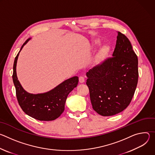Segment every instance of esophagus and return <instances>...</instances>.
<instances>
[{
	"label": "esophagus",
	"mask_w": 155,
	"mask_h": 155,
	"mask_svg": "<svg viewBox=\"0 0 155 155\" xmlns=\"http://www.w3.org/2000/svg\"><path fill=\"white\" fill-rule=\"evenodd\" d=\"M79 81L81 83H83L84 81V78L83 76L81 75V76L79 77Z\"/></svg>",
	"instance_id": "1"
}]
</instances>
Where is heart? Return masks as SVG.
<instances>
[{"label":"heart","instance_id":"obj_1","mask_svg":"<svg viewBox=\"0 0 155 155\" xmlns=\"http://www.w3.org/2000/svg\"><path fill=\"white\" fill-rule=\"evenodd\" d=\"M107 50H108V48H107V47H104L103 48V49H102L103 52H106Z\"/></svg>","mask_w":155,"mask_h":155}]
</instances>
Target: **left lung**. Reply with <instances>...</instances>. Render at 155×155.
<instances>
[{
    "label": "left lung",
    "instance_id": "left-lung-1",
    "mask_svg": "<svg viewBox=\"0 0 155 155\" xmlns=\"http://www.w3.org/2000/svg\"><path fill=\"white\" fill-rule=\"evenodd\" d=\"M117 38L112 57L86 73L93 108L104 117L116 115L126 108L138 82L137 56L125 35L118 32Z\"/></svg>",
    "mask_w": 155,
    "mask_h": 155
}]
</instances>
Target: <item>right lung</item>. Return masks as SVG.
I'll use <instances>...</instances> for the list:
<instances>
[{"instance_id":"add662e5","label":"right lung","mask_w":155,"mask_h":155,"mask_svg":"<svg viewBox=\"0 0 155 155\" xmlns=\"http://www.w3.org/2000/svg\"><path fill=\"white\" fill-rule=\"evenodd\" d=\"M30 40L28 39L22 45ZM19 52L15 57L12 75L16 88V96L19 106L28 115L40 121H52L58 118L64 112L68 94L77 87L78 77L71 78L56 86L51 91L43 94H32L27 93L20 84L16 76V66Z\"/></svg>"}]
</instances>
